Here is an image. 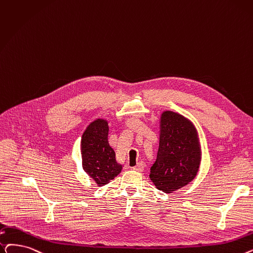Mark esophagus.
<instances>
[{"instance_id":"esophagus-1","label":"esophagus","mask_w":253,"mask_h":253,"mask_svg":"<svg viewBox=\"0 0 253 253\" xmlns=\"http://www.w3.org/2000/svg\"><path fill=\"white\" fill-rule=\"evenodd\" d=\"M144 168H145V164L142 162H138L135 167L132 168V169L135 171H142L144 170Z\"/></svg>"}]
</instances>
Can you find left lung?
Returning a JSON list of instances; mask_svg holds the SVG:
<instances>
[{"mask_svg": "<svg viewBox=\"0 0 253 253\" xmlns=\"http://www.w3.org/2000/svg\"><path fill=\"white\" fill-rule=\"evenodd\" d=\"M202 149L193 123L184 116L164 111L159 120V148L150 179L158 190L171 193L188 185L201 166Z\"/></svg>", "mask_w": 253, "mask_h": 253, "instance_id": "1", "label": "left lung"}]
</instances>
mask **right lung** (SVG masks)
I'll return each mask as SVG.
<instances>
[{
  "label": "right lung",
  "mask_w": 253,
  "mask_h": 253,
  "mask_svg": "<svg viewBox=\"0 0 253 253\" xmlns=\"http://www.w3.org/2000/svg\"><path fill=\"white\" fill-rule=\"evenodd\" d=\"M108 130L106 120L96 119L87 125L81 141L83 169L99 187L114 180L123 169L108 142Z\"/></svg>",
  "instance_id": "right-lung-1"
}]
</instances>
